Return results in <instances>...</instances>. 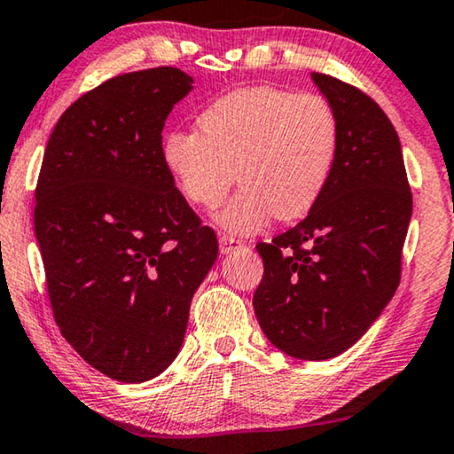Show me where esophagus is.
I'll use <instances>...</instances> for the list:
<instances>
[{"label": "esophagus", "instance_id": "34e87169", "mask_svg": "<svg viewBox=\"0 0 454 454\" xmlns=\"http://www.w3.org/2000/svg\"><path fill=\"white\" fill-rule=\"evenodd\" d=\"M219 247H221L223 254H231L235 250H241V247H246V241L233 238V235L221 233L219 235Z\"/></svg>", "mask_w": 454, "mask_h": 454}]
</instances>
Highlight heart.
Returning <instances> with one entry per match:
<instances>
[{"mask_svg":"<svg viewBox=\"0 0 454 454\" xmlns=\"http://www.w3.org/2000/svg\"><path fill=\"white\" fill-rule=\"evenodd\" d=\"M200 132L176 129L163 138L160 159L182 196L216 208L241 190L216 221L233 233H254L270 216L300 219L318 202L339 151L333 105L314 92L252 86L216 98L198 117Z\"/></svg>","mask_w":454,"mask_h":454,"instance_id":"obj_1","label":"heart"}]
</instances>
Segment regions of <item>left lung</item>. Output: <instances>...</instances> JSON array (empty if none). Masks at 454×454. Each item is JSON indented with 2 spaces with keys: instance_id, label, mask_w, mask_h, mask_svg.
Returning <instances> with one entry per match:
<instances>
[{
  "instance_id": "left-lung-1",
  "label": "left lung",
  "mask_w": 454,
  "mask_h": 454,
  "mask_svg": "<svg viewBox=\"0 0 454 454\" xmlns=\"http://www.w3.org/2000/svg\"><path fill=\"white\" fill-rule=\"evenodd\" d=\"M312 78L337 114V159L306 219L256 246L254 309L277 349L318 362L357 343L395 295L413 198L380 105L328 74Z\"/></svg>"
}]
</instances>
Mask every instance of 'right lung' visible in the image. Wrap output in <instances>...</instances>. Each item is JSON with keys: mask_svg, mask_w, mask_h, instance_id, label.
I'll list each match as a JSON object with an SVG mask.
<instances>
[{"mask_svg": "<svg viewBox=\"0 0 454 454\" xmlns=\"http://www.w3.org/2000/svg\"><path fill=\"white\" fill-rule=\"evenodd\" d=\"M177 67L120 74L55 123L35 198L53 316L92 368L146 382L177 357L219 244L160 159L167 115L192 90Z\"/></svg>", "mask_w": 454, "mask_h": 454, "instance_id": "right-lung-1", "label": "right lung"}]
</instances>
